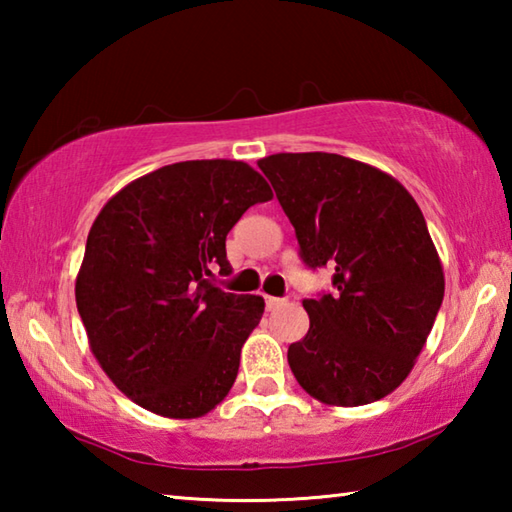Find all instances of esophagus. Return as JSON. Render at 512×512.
I'll list each match as a JSON object with an SVG mask.
<instances>
[{"label": "esophagus", "instance_id": "1", "mask_svg": "<svg viewBox=\"0 0 512 512\" xmlns=\"http://www.w3.org/2000/svg\"><path fill=\"white\" fill-rule=\"evenodd\" d=\"M287 305V300L284 298H273V296H266V309L268 311H273V309H280V307H284Z\"/></svg>", "mask_w": 512, "mask_h": 512}]
</instances>
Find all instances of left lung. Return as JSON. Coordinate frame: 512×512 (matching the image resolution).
<instances>
[{
  "mask_svg": "<svg viewBox=\"0 0 512 512\" xmlns=\"http://www.w3.org/2000/svg\"><path fill=\"white\" fill-rule=\"evenodd\" d=\"M309 268L334 291L302 300L305 339L289 345L298 384L323 404L361 406L409 377L445 296L443 264L413 196L393 176L336 153L257 162Z\"/></svg>",
  "mask_w": 512,
  "mask_h": 512,
  "instance_id": "obj_1",
  "label": "left lung"
}]
</instances>
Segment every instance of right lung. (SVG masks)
Returning <instances> with one entry per match:
<instances>
[{"mask_svg": "<svg viewBox=\"0 0 512 512\" xmlns=\"http://www.w3.org/2000/svg\"><path fill=\"white\" fill-rule=\"evenodd\" d=\"M271 198L246 162L189 160L133 180L94 219L76 307L99 366L142 409L201 418L235 384L264 298L212 277L232 273V225Z\"/></svg>", "mask_w": 512, "mask_h": 512, "instance_id": "add662e5", "label": "right lung"}]
</instances>
